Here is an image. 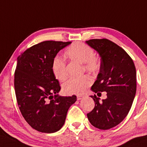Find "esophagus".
Masks as SVG:
<instances>
[{
	"instance_id": "obj_1",
	"label": "esophagus",
	"mask_w": 147,
	"mask_h": 147,
	"mask_svg": "<svg viewBox=\"0 0 147 147\" xmlns=\"http://www.w3.org/2000/svg\"><path fill=\"white\" fill-rule=\"evenodd\" d=\"M84 98V96L83 95H77V100H81L82 98Z\"/></svg>"
}]
</instances>
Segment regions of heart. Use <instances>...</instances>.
<instances>
[{"label": "heart", "instance_id": "b5f03b06", "mask_svg": "<svg viewBox=\"0 0 147 147\" xmlns=\"http://www.w3.org/2000/svg\"><path fill=\"white\" fill-rule=\"evenodd\" d=\"M65 55L70 60L84 63V68L88 71L96 72L100 68L98 59L94 57V51L89 46L81 42H75L67 48ZM52 71L55 77L59 81L67 79L66 65L65 61L60 57H55L52 62ZM92 84V79L85 75L79 78H72L63 85V90L68 94L84 93Z\"/></svg>", "mask_w": 147, "mask_h": 147}]
</instances>
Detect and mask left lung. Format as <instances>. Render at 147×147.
I'll return each instance as SVG.
<instances>
[{
    "instance_id": "1",
    "label": "left lung",
    "mask_w": 147,
    "mask_h": 147,
    "mask_svg": "<svg viewBox=\"0 0 147 147\" xmlns=\"http://www.w3.org/2000/svg\"><path fill=\"white\" fill-rule=\"evenodd\" d=\"M86 42L100 57L99 72L91 90L107 92V98L101 100L95 94L90 96L95 106L87 116L94 127L109 129L121 123L131 107L136 93V67L124 49L110 40L94 39Z\"/></svg>"
}]
</instances>
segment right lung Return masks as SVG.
<instances>
[{
    "label": "right lung",
    "instance_id": "right-lung-1",
    "mask_svg": "<svg viewBox=\"0 0 147 147\" xmlns=\"http://www.w3.org/2000/svg\"><path fill=\"white\" fill-rule=\"evenodd\" d=\"M72 42L45 41L31 47L17 58L14 75L16 96L29 125L44 133L57 131L77 96H61L59 81L52 71L53 60Z\"/></svg>",
    "mask_w": 147,
    "mask_h": 147
}]
</instances>
